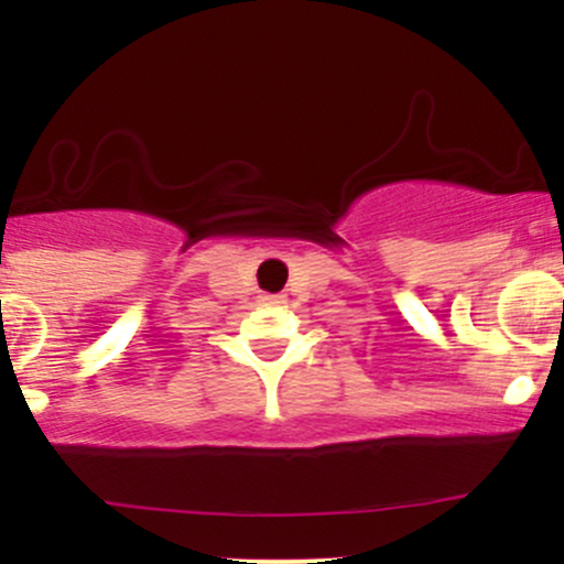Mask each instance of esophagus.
Listing matches in <instances>:
<instances>
[{
  "label": "esophagus",
  "instance_id": "obj_1",
  "mask_svg": "<svg viewBox=\"0 0 564 564\" xmlns=\"http://www.w3.org/2000/svg\"><path fill=\"white\" fill-rule=\"evenodd\" d=\"M283 294H261V303L264 305H281L283 303Z\"/></svg>",
  "mask_w": 564,
  "mask_h": 564
}]
</instances>
